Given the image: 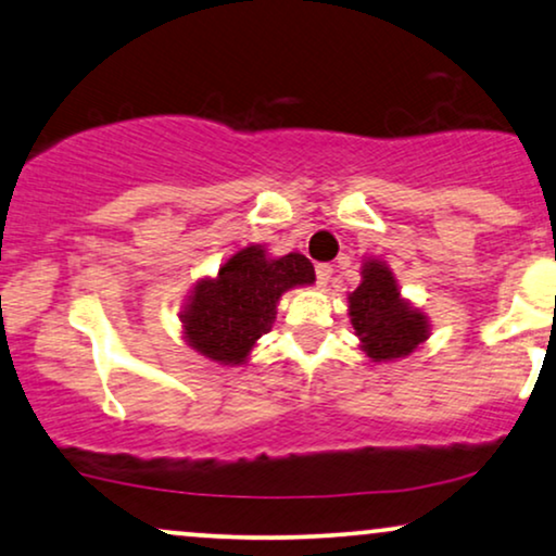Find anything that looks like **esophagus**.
<instances>
[{
	"mask_svg": "<svg viewBox=\"0 0 556 556\" xmlns=\"http://www.w3.org/2000/svg\"><path fill=\"white\" fill-rule=\"evenodd\" d=\"M330 274H333V266H328V264L315 266V277H318L320 287H326L330 282Z\"/></svg>",
	"mask_w": 556,
	"mask_h": 556,
	"instance_id": "esophagus-1",
	"label": "esophagus"
}]
</instances>
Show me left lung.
<instances>
[{
  "label": "left lung",
  "instance_id": "1",
  "mask_svg": "<svg viewBox=\"0 0 556 556\" xmlns=\"http://www.w3.org/2000/svg\"><path fill=\"white\" fill-rule=\"evenodd\" d=\"M349 315L371 362L400 359L428 339L426 315L400 298L395 277L377 258L362 266V285L349 294Z\"/></svg>",
  "mask_w": 556,
  "mask_h": 556
}]
</instances>
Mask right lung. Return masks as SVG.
Segmentation results:
<instances>
[{"label": "right lung", "instance_id": "add662e5", "mask_svg": "<svg viewBox=\"0 0 556 556\" xmlns=\"http://www.w3.org/2000/svg\"><path fill=\"white\" fill-rule=\"evenodd\" d=\"M315 269L302 254L269 258L249 245L220 266L217 277L200 279L185 313V339L217 364H243L254 343L269 333L277 302L298 285H313Z\"/></svg>", "mask_w": 556, "mask_h": 556}]
</instances>
